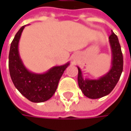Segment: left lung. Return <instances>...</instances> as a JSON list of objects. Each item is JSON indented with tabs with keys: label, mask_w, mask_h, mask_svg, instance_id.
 <instances>
[{
	"label": "left lung",
	"mask_w": 131,
	"mask_h": 131,
	"mask_svg": "<svg viewBox=\"0 0 131 131\" xmlns=\"http://www.w3.org/2000/svg\"><path fill=\"white\" fill-rule=\"evenodd\" d=\"M112 49V68L108 73L98 79H84L81 69L78 68L79 87L84 95L91 99L102 98L111 93L118 82L123 70V57L117 36L112 30L109 36Z\"/></svg>",
	"instance_id": "8db88e82"
}]
</instances>
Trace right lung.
<instances>
[{"instance_id":"add662e5","label":"right lung","mask_w":131,"mask_h":131,"mask_svg":"<svg viewBox=\"0 0 131 131\" xmlns=\"http://www.w3.org/2000/svg\"><path fill=\"white\" fill-rule=\"evenodd\" d=\"M25 26L19 30L11 43L8 54L9 73L15 88L23 95L34 103L44 102L52 98L58 88V82L69 63L54 66L41 74L29 71L19 57L18 45Z\"/></svg>"}]
</instances>
